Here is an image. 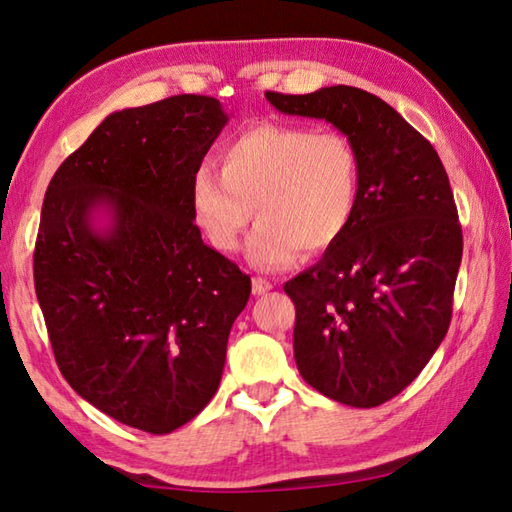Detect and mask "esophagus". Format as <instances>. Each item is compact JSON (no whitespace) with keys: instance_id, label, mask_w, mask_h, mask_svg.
<instances>
[{"instance_id":"obj_1","label":"esophagus","mask_w":512,"mask_h":512,"mask_svg":"<svg viewBox=\"0 0 512 512\" xmlns=\"http://www.w3.org/2000/svg\"><path fill=\"white\" fill-rule=\"evenodd\" d=\"M271 288H273V284L264 280V277H253V293L255 295H264V293L271 291Z\"/></svg>"}]
</instances>
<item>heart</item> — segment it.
Segmentation results:
<instances>
[{
	"instance_id": "heart-1",
	"label": "heart",
	"mask_w": 512,
	"mask_h": 512,
	"mask_svg": "<svg viewBox=\"0 0 512 512\" xmlns=\"http://www.w3.org/2000/svg\"><path fill=\"white\" fill-rule=\"evenodd\" d=\"M219 172L192 174L190 203L201 230L221 253L237 250L250 219L248 262L284 271L300 253L315 257L345 237L358 206L360 159L340 132L262 123L217 154Z\"/></svg>"
}]
</instances>
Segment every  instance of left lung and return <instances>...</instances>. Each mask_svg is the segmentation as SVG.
Segmentation results:
<instances>
[{"instance_id":"1","label":"left lung","mask_w":512,"mask_h":512,"mask_svg":"<svg viewBox=\"0 0 512 512\" xmlns=\"http://www.w3.org/2000/svg\"><path fill=\"white\" fill-rule=\"evenodd\" d=\"M266 100L282 114L327 120L358 152L345 237L284 291L302 378L338 403L376 407L421 374L450 327L463 235L448 174L430 141L358 87L266 91Z\"/></svg>"}]
</instances>
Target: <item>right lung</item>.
Wrapping results in <instances>:
<instances>
[{
	"label": "right lung",
	"instance_id": "1",
	"mask_svg": "<svg viewBox=\"0 0 512 512\" xmlns=\"http://www.w3.org/2000/svg\"><path fill=\"white\" fill-rule=\"evenodd\" d=\"M228 123L217 98L109 114L46 188L33 275L67 383L136 430L210 403L250 277L203 244L190 181Z\"/></svg>",
	"mask_w": 512,
	"mask_h": 512
}]
</instances>
